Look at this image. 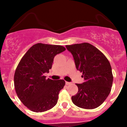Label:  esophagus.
I'll use <instances>...</instances> for the list:
<instances>
[{"label": "esophagus", "mask_w": 127, "mask_h": 127, "mask_svg": "<svg viewBox=\"0 0 127 127\" xmlns=\"http://www.w3.org/2000/svg\"><path fill=\"white\" fill-rule=\"evenodd\" d=\"M71 84V82H66V85H70V84Z\"/></svg>", "instance_id": "obj_1"}]
</instances>
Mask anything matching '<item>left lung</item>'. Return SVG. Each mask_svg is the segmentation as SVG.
Returning <instances> with one entry per match:
<instances>
[{
  "label": "left lung",
  "instance_id": "1",
  "mask_svg": "<svg viewBox=\"0 0 127 127\" xmlns=\"http://www.w3.org/2000/svg\"><path fill=\"white\" fill-rule=\"evenodd\" d=\"M72 55L75 67L84 79L82 84H76L78 92L71 98L79 107L92 109L98 107L107 98L113 82L110 63L97 48L88 43L66 45Z\"/></svg>",
  "mask_w": 127,
  "mask_h": 127
}]
</instances>
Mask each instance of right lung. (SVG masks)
<instances>
[{
  "label": "right lung",
  "instance_id": "obj_1",
  "mask_svg": "<svg viewBox=\"0 0 127 127\" xmlns=\"http://www.w3.org/2000/svg\"><path fill=\"white\" fill-rule=\"evenodd\" d=\"M66 48L61 45L38 43L23 56L14 75V85L19 99L33 112L48 111L56 104L64 80L46 79L44 73L52 69L53 59Z\"/></svg>",
  "mask_w": 127,
  "mask_h": 127
}]
</instances>
